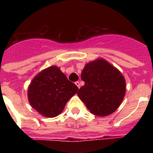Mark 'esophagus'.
I'll return each mask as SVG.
<instances>
[{"mask_svg": "<svg viewBox=\"0 0 153 153\" xmlns=\"http://www.w3.org/2000/svg\"><path fill=\"white\" fill-rule=\"evenodd\" d=\"M75 84L76 85V86H77L78 88H79V87H80V83H79V81H76V82L75 83Z\"/></svg>", "mask_w": 153, "mask_h": 153, "instance_id": "34e87169", "label": "esophagus"}]
</instances>
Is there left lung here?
<instances>
[{"mask_svg": "<svg viewBox=\"0 0 153 153\" xmlns=\"http://www.w3.org/2000/svg\"><path fill=\"white\" fill-rule=\"evenodd\" d=\"M85 84L78 97L93 115L106 117L120 106L126 93V80L123 74L103 59L85 65L81 73Z\"/></svg>", "mask_w": 153, "mask_h": 153, "instance_id": "1", "label": "left lung"}]
</instances>
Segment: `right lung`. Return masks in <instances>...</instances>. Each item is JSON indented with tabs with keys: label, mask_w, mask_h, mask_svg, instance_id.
<instances>
[{
	"label": "right lung",
	"mask_w": 153,
	"mask_h": 153,
	"mask_svg": "<svg viewBox=\"0 0 153 153\" xmlns=\"http://www.w3.org/2000/svg\"><path fill=\"white\" fill-rule=\"evenodd\" d=\"M78 90L56 66L42 70L32 79L27 91L31 106L45 117L61 113L67 101Z\"/></svg>",
	"instance_id": "add662e5"
}]
</instances>
